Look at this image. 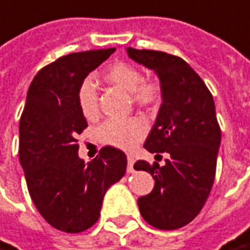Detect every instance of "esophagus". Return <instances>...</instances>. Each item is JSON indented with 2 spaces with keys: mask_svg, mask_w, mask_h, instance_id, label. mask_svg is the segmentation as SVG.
<instances>
[{
  "mask_svg": "<svg viewBox=\"0 0 250 250\" xmlns=\"http://www.w3.org/2000/svg\"><path fill=\"white\" fill-rule=\"evenodd\" d=\"M127 162H128V165H127V172L128 173H131L132 170H134V157H131V155H128L127 157Z\"/></svg>",
  "mask_w": 250,
  "mask_h": 250,
  "instance_id": "esophagus-1",
  "label": "esophagus"
}]
</instances>
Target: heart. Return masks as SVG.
<instances>
[{"label": "heart", "mask_w": 250, "mask_h": 250, "mask_svg": "<svg viewBox=\"0 0 250 250\" xmlns=\"http://www.w3.org/2000/svg\"><path fill=\"white\" fill-rule=\"evenodd\" d=\"M104 81L115 88L130 93L132 101L139 107L155 104L160 99V85L154 81H145L142 70L132 64H111L103 73ZM78 107L86 120H95L99 116V103L95 85L92 81H85L78 89ZM146 128L141 120L109 119L104 122L97 130V137L101 143L113 146L118 149L130 150L137 145L145 135Z\"/></svg>", "instance_id": "obj_1"}]
</instances>
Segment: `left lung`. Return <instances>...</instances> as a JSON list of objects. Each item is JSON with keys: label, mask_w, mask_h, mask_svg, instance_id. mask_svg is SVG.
I'll return each mask as SVG.
<instances>
[{"label": "left lung", "mask_w": 250, "mask_h": 250, "mask_svg": "<svg viewBox=\"0 0 250 250\" xmlns=\"http://www.w3.org/2000/svg\"><path fill=\"white\" fill-rule=\"evenodd\" d=\"M125 51L134 62L154 71L161 86V107L143 147L169 154L164 167L135 162L137 170L154 179L153 191L138 199V207L154 228H183L203 208L215 179L221 128L214 99L196 71L179 57L131 47Z\"/></svg>", "instance_id": "1"}]
</instances>
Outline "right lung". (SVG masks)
Instances as JSON below:
<instances>
[{
	"mask_svg": "<svg viewBox=\"0 0 250 250\" xmlns=\"http://www.w3.org/2000/svg\"><path fill=\"white\" fill-rule=\"evenodd\" d=\"M115 48L70 54L47 64L29 85L20 119V164L32 202L52 228L81 233L100 216L109 187L125 173L127 157L105 146L90 162L78 155L86 128L78 89Z\"/></svg>",
	"mask_w": 250,
	"mask_h": 250,
	"instance_id": "1",
	"label": "right lung"
}]
</instances>
